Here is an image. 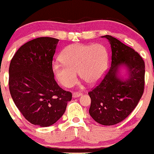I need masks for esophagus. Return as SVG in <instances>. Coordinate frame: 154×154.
Returning <instances> with one entry per match:
<instances>
[{
    "mask_svg": "<svg viewBox=\"0 0 154 154\" xmlns=\"http://www.w3.org/2000/svg\"><path fill=\"white\" fill-rule=\"evenodd\" d=\"M82 95V93L79 92H74L72 94L73 98H77V97H79Z\"/></svg>",
    "mask_w": 154,
    "mask_h": 154,
    "instance_id": "34e87169",
    "label": "esophagus"
}]
</instances>
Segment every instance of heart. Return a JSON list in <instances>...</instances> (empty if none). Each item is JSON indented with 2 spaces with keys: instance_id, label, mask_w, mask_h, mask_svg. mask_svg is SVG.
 I'll return each instance as SVG.
<instances>
[{
  "instance_id": "heart-1",
  "label": "heart",
  "mask_w": 154,
  "mask_h": 154,
  "mask_svg": "<svg viewBox=\"0 0 154 154\" xmlns=\"http://www.w3.org/2000/svg\"><path fill=\"white\" fill-rule=\"evenodd\" d=\"M61 63H54L52 70L64 87L75 85L78 72L80 78L90 85L100 80L106 70L108 55L100 44H72L66 47L60 55Z\"/></svg>"
}]
</instances>
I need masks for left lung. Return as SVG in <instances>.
Here are the masks:
<instances>
[{"label": "left lung", "mask_w": 154, "mask_h": 154, "mask_svg": "<svg viewBox=\"0 0 154 154\" xmlns=\"http://www.w3.org/2000/svg\"><path fill=\"white\" fill-rule=\"evenodd\" d=\"M112 49V65L98 86L88 93L89 112L97 123L111 126L119 123L135 109L143 93L145 64L138 52L111 35H104ZM126 69L123 77L120 72Z\"/></svg>", "instance_id": "obj_1"}]
</instances>
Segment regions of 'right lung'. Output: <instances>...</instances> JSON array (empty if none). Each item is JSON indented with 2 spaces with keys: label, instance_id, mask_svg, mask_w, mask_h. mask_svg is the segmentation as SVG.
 <instances>
[{
  "label": "right lung",
  "instance_id": "1",
  "mask_svg": "<svg viewBox=\"0 0 154 154\" xmlns=\"http://www.w3.org/2000/svg\"><path fill=\"white\" fill-rule=\"evenodd\" d=\"M59 40L42 37L17 50L9 67V89L17 108L34 125L42 127L57 122L72 100V93L54 78L52 58Z\"/></svg>",
  "mask_w": 154,
  "mask_h": 154
}]
</instances>
